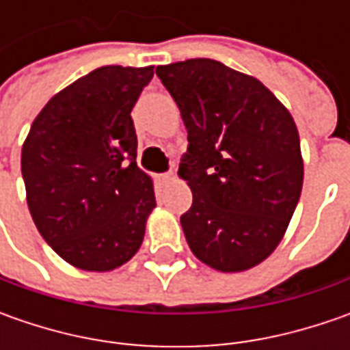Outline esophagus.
Returning <instances> with one entry per match:
<instances>
[{
	"label": "esophagus",
	"instance_id": "34e87169",
	"mask_svg": "<svg viewBox=\"0 0 350 350\" xmlns=\"http://www.w3.org/2000/svg\"><path fill=\"white\" fill-rule=\"evenodd\" d=\"M173 179H175L173 173H163V175H159V183H161V185H169V183H173Z\"/></svg>",
	"mask_w": 350,
	"mask_h": 350
}]
</instances>
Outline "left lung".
Masks as SVG:
<instances>
[{"label": "left lung", "instance_id": "obj_1", "mask_svg": "<svg viewBox=\"0 0 350 350\" xmlns=\"http://www.w3.org/2000/svg\"><path fill=\"white\" fill-rule=\"evenodd\" d=\"M155 74L189 132L179 165L193 191L181 216L187 243L216 271H247L275 251L300 200L294 118L259 79L222 62L193 58Z\"/></svg>", "mask_w": 350, "mask_h": 350}]
</instances>
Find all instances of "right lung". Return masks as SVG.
I'll use <instances>...</instances> for the list:
<instances>
[{
    "label": "right lung",
    "mask_w": 350,
    "mask_h": 350,
    "mask_svg": "<svg viewBox=\"0 0 350 350\" xmlns=\"http://www.w3.org/2000/svg\"><path fill=\"white\" fill-rule=\"evenodd\" d=\"M154 66H103L62 89L34 118L21 152L34 226L64 261L105 273L140 249L155 208L136 163L130 111Z\"/></svg>",
    "instance_id": "1"
}]
</instances>
